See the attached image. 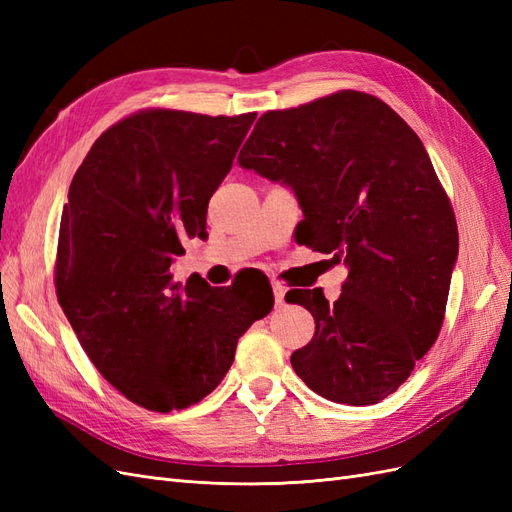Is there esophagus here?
Returning <instances> with one entry per match:
<instances>
[{
    "mask_svg": "<svg viewBox=\"0 0 512 512\" xmlns=\"http://www.w3.org/2000/svg\"><path fill=\"white\" fill-rule=\"evenodd\" d=\"M273 297H275V305L280 307L284 305V297H286V288L282 284H273Z\"/></svg>",
    "mask_w": 512,
    "mask_h": 512,
    "instance_id": "obj_1",
    "label": "esophagus"
}]
</instances>
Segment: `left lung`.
I'll list each match as a JSON object with an SVG mask.
<instances>
[{
  "instance_id": "obj_1",
  "label": "left lung",
  "mask_w": 512,
  "mask_h": 512,
  "mask_svg": "<svg viewBox=\"0 0 512 512\" xmlns=\"http://www.w3.org/2000/svg\"><path fill=\"white\" fill-rule=\"evenodd\" d=\"M237 162L290 188L303 211L297 239L348 269L335 303L320 288L286 294L316 320L294 371L335 404H378L438 339L459 254L421 138L389 104L339 91L262 115Z\"/></svg>"
}]
</instances>
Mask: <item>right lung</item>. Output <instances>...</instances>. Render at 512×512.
Returning a JSON list of instances; mask_svg holds the SVG:
<instances>
[{
    "label": "right lung",
    "mask_w": 512,
    "mask_h": 512,
    "mask_svg": "<svg viewBox=\"0 0 512 512\" xmlns=\"http://www.w3.org/2000/svg\"><path fill=\"white\" fill-rule=\"evenodd\" d=\"M256 113L143 111L108 128L70 183L55 286L91 363L153 412L198 404L273 309L269 284L173 282L183 241L207 235V205Z\"/></svg>",
    "instance_id": "add662e5"
}]
</instances>
